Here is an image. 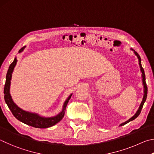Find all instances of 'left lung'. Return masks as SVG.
Wrapping results in <instances>:
<instances>
[{"label":"left lung","mask_w":154,"mask_h":154,"mask_svg":"<svg viewBox=\"0 0 154 154\" xmlns=\"http://www.w3.org/2000/svg\"><path fill=\"white\" fill-rule=\"evenodd\" d=\"M131 50L133 51H134V55H135L137 58H138L139 59V66H140V69H141V72L142 73V82H143V87H144V95H143V100L141 101V105H140V106L139 107V109L137 110V112H136V114H134L133 117H131L130 119L126 120V122H123L122 124H120V126H124L125 125H126V124L128 123L129 122H131V121L135 119L136 118H137L139 116V115L140 114V113H141V109L143 108V105L145 103V101H146V99H147V85H146V82H145V72H144V69L142 67V66H141V57H140V56L139 55V54L137 53L135 51H134L133 49H132V48H131Z\"/></svg>","instance_id":"8db88e82"}]
</instances>
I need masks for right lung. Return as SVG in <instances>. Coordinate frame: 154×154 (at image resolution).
Listing matches in <instances>:
<instances>
[{"label":"right lung","instance_id":"add662e5","mask_svg":"<svg viewBox=\"0 0 154 154\" xmlns=\"http://www.w3.org/2000/svg\"><path fill=\"white\" fill-rule=\"evenodd\" d=\"M26 48V46H24L19 51V53L22 52L24 48ZM17 58L14 59V61L10 65V66L8 69V71L6 75V81H5V88H4V98L5 101L6 102L7 105L9 107V109L11 111L13 115L17 118L18 120L21 121V122L26 124L27 125L33 126L35 128H46L53 126L57 123H58L59 121H61L62 118H63L65 114V111L67 106V104L68 103L69 99L71 98L72 94H71L67 99L64 102L63 109L62 111L55 116L53 117H43L40 116L39 114L36 113L29 112L27 111H24L20 107H19L16 105L14 101H13L11 96L10 94V85H11V80L12 77V73L13 72L15 67L17 63Z\"/></svg>","mask_w":154,"mask_h":154}]
</instances>
